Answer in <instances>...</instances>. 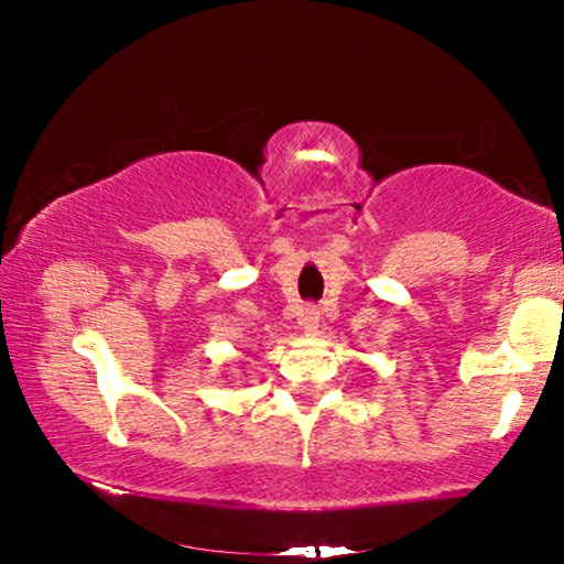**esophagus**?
Here are the masks:
<instances>
[{
  "label": "esophagus",
  "mask_w": 564,
  "mask_h": 564,
  "mask_svg": "<svg viewBox=\"0 0 564 564\" xmlns=\"http://www.w3.org/2000/svg\"><path fill=\"white\" fill-rule=\"evenodd\" d=\"M318 321H321V315L315 311H303V315H300V326H303L307 336L318 334Z\"/></svg>",
  "instance_id": "34e87169"
}]
</instances>
